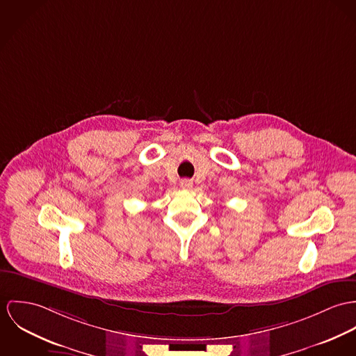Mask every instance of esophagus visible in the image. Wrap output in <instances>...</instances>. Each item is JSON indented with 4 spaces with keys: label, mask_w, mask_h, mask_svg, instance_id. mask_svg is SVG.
<instances>
[{
    "label": "esophagus",
    "mask_w": 356,
    "mask_h": 356,
    "mask_svg": "<svg viewBox=\"0 0 356 356\" xmlns=\"http://www.w3.org/2000/svg\"><path fill=\"white\" fill-rule=\"evenodd\" d=\"M180 186H181V188H184V190H190V188L193 187V181H191L190 179H183V180L180 181Z\"/></svg>",
    "instance_id": "1"
}]
</instances>
